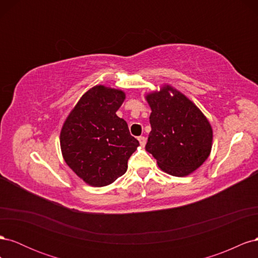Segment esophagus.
I'll return each mask as SVG.
<instances>
[{
	"label": "esophagus",
	"mask_w": 258,
	"mask_h": 258,
	"mask_svg": "<svg viewBox=\"0 0 258 258\" xmlns=\"http://www.w3.org/2000/svg\"><path fill=\"white\" fill-rule=\"evenodd\" d=\"M139 142H140V144H141V146H144L145 144H146V138H144V137H139Z\"/></svg>",
	"instance_id": "34e87169"
}]
</instances>
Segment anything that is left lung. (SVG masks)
Returning a JSON list of instances; mask_svg holds the SVG:
<instances>
[{"mask_svg": "<svg viewBox=\"0 0 258 258\" xmlns=\"http://www.w3.org/2000/svg\"><path fill=\"white\" fill-rule=\"evenodd\" d=\"M145 100L152 110L146 152L163 172L178 177L191 174L212 150L213 130L206 115L169 84L147 92Z\"/></svg>", "mask_w": 258, "mask_h": 258, "instance_id": "obj_1", "label": "left lung"}]
</instances>
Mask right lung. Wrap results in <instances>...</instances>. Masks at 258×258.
I'll return each instance as SVG.
<instances>
[{"label": "right lung", "instance_id": "1", "mask_svg": "<svg viewBox=\"0 0 258 258\" xmlns=\"http://www.w3.org/2000/svg\"><path fill=\"white\" fill-rule=\"evenodd\" d=\"M126 99L120 89L96 85L69 113L60 131L62 157L73 172L93 187L110 185L124 174L139 147L116 112Z\"/></svg>", "mask_w": 258, "mask_h": 258}]
</instances>
